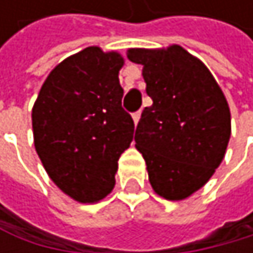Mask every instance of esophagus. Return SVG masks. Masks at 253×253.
I'll use <instances>...</instances> for the list:
<instances>
[{
	"instance_id": "obj_1",
	"label": "esophagus",
	"mask_w": 253,
	"mask_h": 253,
	"mask_svg": "<svg viewBox=\"0 0 253 253\" xmlns=\"http://www.w3.org/2000/svg\"><path fill=\"white\" fill-rule=\"evenodd\" d=\"M132 118H133V123L138 124V121H139V118H141V112H135V114L132 115Z\"/></svg>"
}]
</instances>
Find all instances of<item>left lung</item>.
Wrapping results in <instances>:
<instances>
[{
    "label": "left lung",
    "mask_w": 253,
    "mask_h": 253,
    "mask_svg": "<svg viewBox=\"0 0 253 253\" xmlns=\"http://www.w3.org/2000/svg\"><path fill=\"white\" fill-rule=\"evenodd\" d=\"M142 65L145 108L135 132L156 194L183 200L202 188L225 158L231 136L228 101L208 68L180 45L130 48Z\"/></svg>",
    "instance_id": "left-lung-1"
}]
</instances>
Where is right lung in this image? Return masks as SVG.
Returning <instances> with one entry per match:
<instances>
[{
    "label": "right lung",
    "instance_id": "1",
    "mask_svg": "<svg viewBox=\"0 0 253 253\" xmlns=\"http://www.w3.org/2000/svg\"><path fill=\"white\" fill-rule=\"evenodd\" d=\"M124 59L88 46L48 74L32 111L35 147L48 176L70 197L94 203L115 185L135 124L123 109Z\"/></svg>",
    "mask_w": 253,
    "mask_h": 253
}]
</instances>
